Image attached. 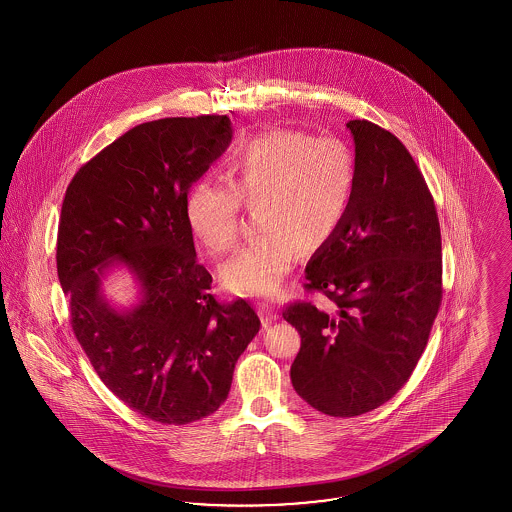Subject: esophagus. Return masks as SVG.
<instances>
[{"mask_svg": "<svg viewBox=\"0 0 512 512\" xmlns=\"http://www.w3.org/2000/svg\"><path fill=\"white\" fill-rule=\"evenodd\" d=\"M257 313H259V317L263 320V324L268 326V324H272L278 315H276V311H274V307L270 305V303H265V301H261V303H257Z\"/></svg>", "mask_w": 512, "mask_h": 512, "instance_id": "1", "label": "esophagus"}]
</instances>
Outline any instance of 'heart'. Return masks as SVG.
Instances as JSON below:
<instances>
[{
	"mask_svg": "<svg viewBox=\"0 0 512 512\" xmlns=\"http://www.w3.org/2000/svg\"><path fill=\"white\" fill-rule=\"evenodd\" d=\"M357 188L353 149L332 136L276 128L238 147L226 186L199 178L184 199V219L197 244L222 255L238 242L240 203L255 211L261 236L220 267L228 292H278L299 249L317 251L340 230Z\"/></svg>",
	"mask_w": 512,
	"mask_h": 512,
	"instance_id": "heart-1",
	"label": "heart"
}]
</instances>
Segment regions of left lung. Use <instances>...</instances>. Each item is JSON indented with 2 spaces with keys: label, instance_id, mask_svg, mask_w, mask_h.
Wrapping results in <instances>:
<instances>
[{
  "label": "left lung",
  "instance_id": "8db88e82",
  "mask_svg": "<svg viewBox=\"0 0 512 512\" xmlns=\"http://www.w3.org/2000/svg\"><path fill=\"white\" fill-rule=\"evenodd\" d=\"M357 188L336 236L307 263L326 313L293 303L282 317L301 334L293 390L330 416L368 413L413 374L441 303V234L422 172L391 132L349 121Z\"/></svg>",
  "mask_w": 512,
  "mask_h": 512
}]
</instances>
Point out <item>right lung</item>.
Wrapping results in <instances>:
<instances>
[{"label":"right lung","mask_w":512,"mask_h":512,"mask_svg":"<svg viewBox=\"0 0 512 512\" xmlns=\"http://www.w3.org/2000/svg\"><path fill=\"white\" fill-rule=\"evenodd\" d=\"M232 138L226 115L144 122L76 172L63 199L57 274L74 336L101 382L161 424L215 413L261 326L244 299L217 303L184 219L190 186ZM117 267L139 290L130 308L102 290Z\"/></svg>","instance_id":"right-lung-1"}]
</instances>
